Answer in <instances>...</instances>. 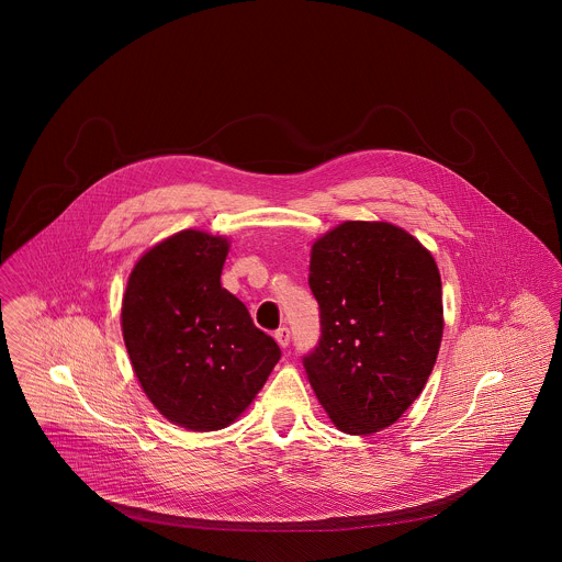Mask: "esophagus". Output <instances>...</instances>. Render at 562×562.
I'll return each instance as SVG.
<instances>
[{
	"instance_id": "34e87169",
	"label": "esophagus",
	"mask_w": 562,
	"mask_h": 562,
	"mask_svg": "<svg viewBox=\"0 0 562 562\" xmlns=\"http://www.w3.org/2000/svg\"><path fill=\"white\" fill-rule=\"evenodd\" d=\"M274 340L279 342V347H288L290 345V329L288 327H279L277 331H274Z\"/></svg>"
}]
</instances>
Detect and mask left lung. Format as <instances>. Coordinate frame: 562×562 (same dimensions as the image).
<instances>
[{
	"mask_svg": "<svg viewBox=\"0 0 562 562\" xmlns=\"http://www.w3.org/2000/svg\"><path fill=\"white\" fill-rule=\"evenodd\" d=\"M322 336L302 357L325 413L353 436L393 425L420 395L442 342L431 254L386 222H345L313 245Z\"/></svg>",
	"mask_w": 562,
	"mask_h": 562,
	"instance_id": "1",
	"label": "left lung"
}]
</instances>
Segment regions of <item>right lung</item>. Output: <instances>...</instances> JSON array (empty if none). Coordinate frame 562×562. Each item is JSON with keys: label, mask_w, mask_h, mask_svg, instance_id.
<instances>
[{"label": "right lung", "mask_w": 562, "mask_h": 562, "mask_svg": "<svg viewBox=\"0 0 562 562\" xmlns=\"http://www.w3.org/2000/svg\"><path fill=\"white\" fill-rule=\"evenodd\" d=\"M226 254V238L178 233L137 262L122 300L124 345L149 402L194 431L231 425L281 357L222 288Z\"/></svg>", "instance_id": "1"}]
</instances>
